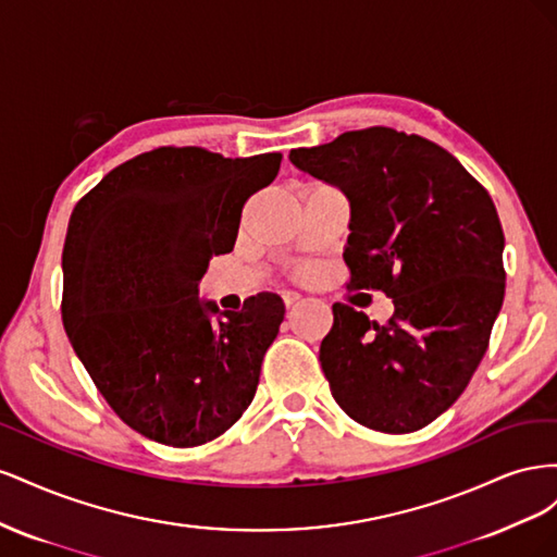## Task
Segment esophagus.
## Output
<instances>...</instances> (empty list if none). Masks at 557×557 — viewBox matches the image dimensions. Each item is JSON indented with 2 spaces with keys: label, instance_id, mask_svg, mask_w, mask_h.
<instances>
[{
  "label": "esophagus",
  "instance_id": "obj_1",
  "mask_svg": "<svg viewBox=\"0 0 557 557\" xmlns=\"http://www.w3.org/2000/svg\"><path fill=\"white\" fill-rule=\"evenodd\" d=\"M281 299H283V305H285V309H290V307H295L297 301L301 299L297 293H283L281 295Z\"/></svg>",
  "mask_w": 557,
  "mask_h": 557
}]
</instances>
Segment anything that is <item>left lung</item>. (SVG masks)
Instances as JSON below:
<instances>
[{"label":"left lung","mask_w":557,"mask_h":557,"mask_svg":"<svg viewBox=\"0 0 557 557\" xmlns=\"http://www.w3.org/2000/svg\"><path fill=\"white\" fill-rule=\"evenodd\" d=\"M290 162L350 201L348 288L383 290L385 325L336 301L320 367L356 423L407 434L462 395L504 299V232L483 185L448 150L393 127L344 132Z\"/></svg>","instance_id":"left-lung-1"}]
</instances>
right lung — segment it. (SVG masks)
<instances>
[{"label":"right lung","mask_w":557,"mask_h":557,"mask_svg":"<svg viewBox=\"0 0 557 557\" xmlns=\"http://www.w3.org/2000/svg\"><path fill=\"white\" fill-rule=\"evenodd\" d=\"M281 158L162 146L115 166L74 207L62 323L109 407L148 440L201 446L256 397L283 299L258 293L221 313L197 288L209 260L234 248L246 199L276 178Z\"/></svg>","instance_id":"right-lung-1"}]
</instances>
